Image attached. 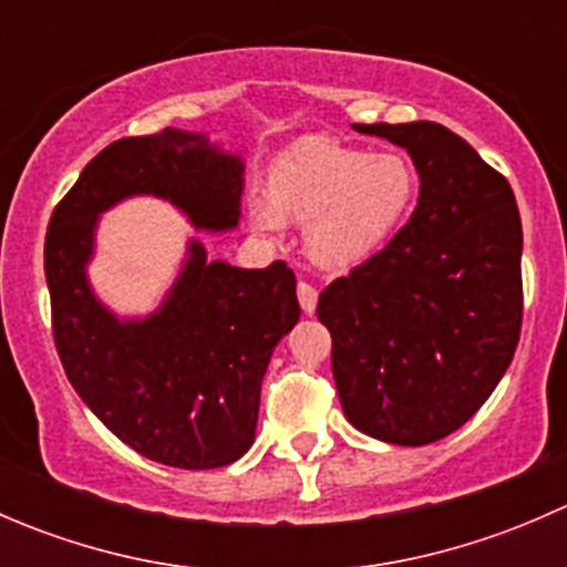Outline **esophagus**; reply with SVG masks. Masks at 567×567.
Wrapping results in <instances>:
<instances>
[{"label": "esophagus", "mask_w": 567, "mask_h": 567, "mask_svg": "<svg viewBox=\"0 0 567 567\" xmlns=\"http://www.w3.org/2000/svg\"><path fill=\"white\" fill-rule=\"evenodd\" d=\"M296 293H299V305L301 310L307 312V316H312L318 307V290L312 288L310 282H299V288H296Z\"/></svg>", "instance_id": "obj_1"}]
</instances>
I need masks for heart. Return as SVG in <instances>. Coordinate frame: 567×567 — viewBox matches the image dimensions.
I'll list each match as a JSON object with an SVG mask.
<instances>
[{
    "instance_id": "heart-1",
    "label": "heart",
    "mask_w": 567,
    "mask_h": 567,
    "mask_svg": "<svg viewBox=\"0 0 567 567\" xmlns=\"http://www.w3.org/2000/svg\"><path fill=\"white\" fill-rule=\"evenodd\" d=\"M414 173L398 153H364L323 136L290 147L268 175V199L249 205L260 236H282L285 221H305V247L326 268L368 260L405 214Z\"/></svg>"
}]
</instances>
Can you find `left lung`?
Wrapping results in <instances>:
<instances>
[{
    "mask_svg": "<svg viewBox=\"0 0 567 567\" xmlns=\"http://www.w3.org/2000/svg\"><path fill=\"white\" fill-rule=\"evenodd\" d=\"M420 175L411 219L318 299L331 373L357 431L403 447L458 431L522 334V216L511 183L439 123H357Z\"/></svg>",
    "mask_w": 567,
    "mask_h": 567,
    "instance_id": "8db88e82",
    "label": "left lung"
}]
</instances>
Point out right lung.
I'll return each instance as SVG.
<instances>
[{"label":"right lung","mask_w":567,"mask_h":567,"mask_svg":"<svg viewBox=\"0 0 567 567\" xmlns=\"http://www.w3.org/2000/svg\"><path fill=\"white\" fill-rule=\"evenodd\" d=\"M241 156L205 134L164 128L104 147L45 233L51 326L68 381L120 442L164 466H227L251 447L262 375L301 316L296 277L282 260H208L192 238L162 307L117 318L87 279L95 227L120 199L153 194L197 230L225 233L241 219Z\"/></svg>","instance_id":"1"}]
</instances>
